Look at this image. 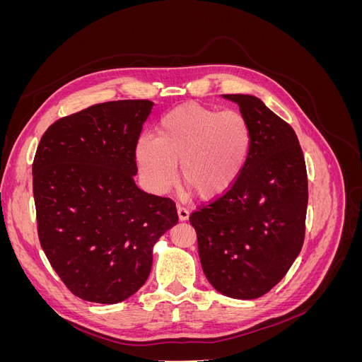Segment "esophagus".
<instances>
[{
	"instance_id": "esophagus-1",
	"label": "esophagus",
	"mask_w": 362,
	"mask_h": 362,
	"mask_svg": "<svg viewBox=\"0 0 362 362\" xmlns=\"http://www.w3.org/2000/svg\"><path fill=\"white\" fill-rule=\"evenodd\" d=\"M177 210H178V217H180V221H187L189 216H190L189 208H187V206H184V205H178V206H177Z\"/></svg>"
}]
</instances>
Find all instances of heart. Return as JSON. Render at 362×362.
Listing matches in <instances>:
<instances>
[{
    "mask_svg": "<svg viewBox=\"0 0 362 362\" xmlns=\"http://www.w3.org/2000/svg\"><path fill=\"white\" fill-rule=\"evenodd\" d=\"M252 146L246 117L235 110L184 104L164 115L157 136L137 141L141 178L156 193H164L180 178L202 199L226 192L242 173Z\"/></svg>",
    "mask_w": 362,
    "mask_h": 362,
    "instance_id": "1",
    "label": "heart"
}]
</instances>
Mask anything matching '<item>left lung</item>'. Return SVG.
Returning a JSON list of instances; mask_svg holds the SVG:
<instances>
[{
    "label": "left lung",
    "mask_w": 362,
    "mask_h": 362,
    "mask_svg": "<svg viewBox=\"0 0 362 362\" xmlns=\"http://www.w3.org/2000/svg\"><path fill=\"white\" fill-rule=\"evenodd\" d=\"M238 104L252 146L235 182L196 208L202 270L234 299H257L286 276L305 240L308 177L294 129L250 95H223Z\"/></svg>",
    "instance_id": "8db88e82"
}]
</instances>
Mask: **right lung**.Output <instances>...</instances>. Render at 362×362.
I'll return each instance as SVG.
<instances>
[{
	"label": "right lung",
	"instance_id": "right-lung-1",
	"mask_svg": "<svg viewBox=\"0 0 362 362\" xmlns=\"http://www.w3.org/2000/svg\"><path fill=\"white\" fill-rule=\"evenodd\" d=\"M148 100L95 104L60 117L33 161L37 235L76 298L117 303L149 276L152 247L178 222L175 202L140 190L136 148Z\"/></svg>",
	"mask_w": 362,
	"mask_h": 362
}]
</instances>
